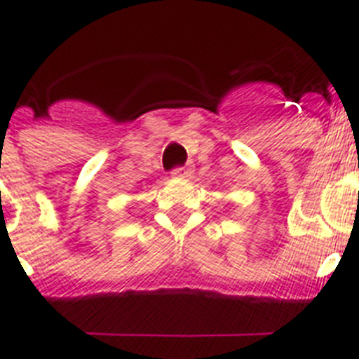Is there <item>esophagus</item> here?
<instances>
[{
  "label": "esophagus",
  "instance_id": "34e87169",
  "mask_svg": "<svg viewBox=\"0 0 359 359\" xmlns=\"http://www.w3.org/2000/svg\"><path fill=\"white\" fill-rule=\"evenodd\" d=\"M193 164H185V166H177L172 170V176L174 177H189L193 174Z\"/></svg>",
  "mask_w": 359,
  "mask_h": 359
}]
</instances>
